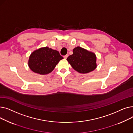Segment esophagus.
I'll return each instance as SVG.
<instances>
[{
    "instance_id": "esophagus-1",
    "label": "esophagus",
    "mask_w": 133,
    "mask_h": 133,
    "mask_svg": "<svg viewBox=\"0 0 133 133\" xmlns=\"http://www.w3.org/2000/svg\"><path fill=\"white\" fill-rule=\"evenodd\" d=\"M68 54H66V55H65V56H64V59H66L67 58V57H68Z\"/></svg>"
}]
</instances>
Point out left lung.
<instances>
[{
    "mask_svg": "<svg viewBox=\"0 0 133 133\" xmlns=\"http://www.w3.org/2000/svg\"><path fill=\"white\" fill-rule=\"evenodd\" d=\"M73 52L67 60L76 71L85 74L94 71L96 68V57L94 53L79 46L74 48Z\"/></svg>",
    "mask_w": 133,
    "mask_h": 133,
    "instance_id": "left-lung-1",
    "label": "left lung"
}]
</instances>
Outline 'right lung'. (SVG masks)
<instances>
[{
  "mask_svg": "<svg viewBox=\"0 0 133 133\" xmlns=\"http://www.w3.org/2000/svg\"><path fill=\"white\" fill-rule=\"evenodd\" d=\"M63 59L58 51L48 47H42L31 53L28 64L33 72L45 75L51 73Z\"/></svg>",
  "mask_w": 133,
  "mask_h": 133,
  "instance_id": "1",
  "label": "right lung"
}]
</instances>
